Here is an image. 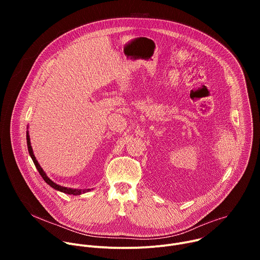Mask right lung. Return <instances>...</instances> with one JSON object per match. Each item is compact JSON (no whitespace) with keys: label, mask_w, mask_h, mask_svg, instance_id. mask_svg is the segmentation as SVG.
Returning a JSON list of instances; mask_svg holds the SVG:
<instances>
[{"label":"right lung","mask_w":260,"mask_h":260,"mask_svg":"<svg viewBox=\"0 0 260 260\" xmlns=\"http://www.w3.org/2000/svg\"><path fill=\"white\" fill-rule=\"evenodd\" d=\"M26 144H27V149H28V153L35 164V167L37 168V170L39 171L41 177L44 179V181L49 185V186H51L52 188H54L55 190L57 191H60V192H63V193H67V194H72V196H80L82 193H85V192H88L90 191L91 189H74V188H68V187H63V186H60V185L56 184L55 182H53L47 175L46 173L44 172V170L41 168V166L39 165L38 160L36 159L35 155H34V151H32V148H31V145H30V139H29V135H28V131L26 132Z\"/></svg>","instance_id":"add662e5"}]
</instances>
